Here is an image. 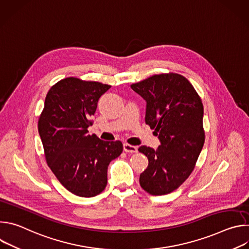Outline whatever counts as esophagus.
<instances>
[{
	"instance_id": "34e87169",
	"label": "esophagus",
	"mask_w": 249,
	"mask_h": 249,
	"mask_svg": "<svg viewBox=\"0 0 249 249\" xmlns=\"http://www.w3.org/2000/svg\"><path fill=\"white\" fill-rule=\"evenodd\" d=\"M123 150L126 152V153H136L138 150H137V147L135 146H132V145H129L127 143H125L123 145Z\"/></svg>"
}]
</instances>
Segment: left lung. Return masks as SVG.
Returning a JSON list of instances; mask_svg holds the SVG:
<instances>
[{
    "instance_id": "obj_1",
    "label": "left lung",
    "mask_w": 249,
    "mask_h": 249,
    "mask_svg": "<svg viewBox=\"0 0 249 249\" xmlns=\"http://www.w3.org/2000/svg\"><path fill=\"white\" fill-rule=\"evenodd\" d=\"M147 102L145 121L160 146H141L149 160L140 174V185L151 195H165L178 188L191 174L205 142L202 100L183 76L154 75L131 85Z\"/></svg>"
}]
</instances>
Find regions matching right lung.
I'll return each instance as SVG.
<instances>
[{
    "label": "right lung",
    "instance_id": "obj_1",
    "mask_svg": "<svg viewBox=\"0 0 249 249\" xmlns=\"http://www.w3.org/2000/svg\"><path fill=\"white\" fill-rule=\"evenodd\" d=\"M111 86L69 77L48 91L38 120L48 166L60 183L80 197H93L107 184V167L118 158L120 141L89 135L99 97Z\"/></svg>",
    "mask_w": 249,
    "mask_h": 249
}]
</instances>
